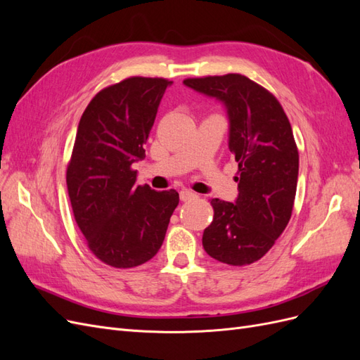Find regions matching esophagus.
I'll list each match as a JSON object with an SVG mask.
<instances>
[{
    "label": "esophagus",
    "instance_id": "esophagus-1",
    "mask_svg": "<svg viewBox=\"0 0 360 360\" xmlns=\"http://www.w3.org/2000/svg\"><path fill=\"white\" fill-rule=\"evenodd\" d=\"M195 198H197V193H193L192 191L184 189V191L180 192V200L181 201H191V200H195Z\"/></svg>",
    "mask_w": 360,
    "mask_h": 360
}]
</instances>
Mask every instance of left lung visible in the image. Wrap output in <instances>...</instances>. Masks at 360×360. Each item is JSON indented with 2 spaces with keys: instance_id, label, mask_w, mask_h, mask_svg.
<instances>
[{
  "instance_id": "obj_1",
  "label": "left lung",
  "mask_w": 360,
  "mask_h": 360,
  "mask_svg": "<svg viewBox=\"0 0 360 360\" xmlns=\"http://www.w3.org/2000/svg\"><path fill=\"white\" fill-rule=\"evenodd\" d=\"M189 89L224 103L230 120L228 147L238 163L234 202L213 198L214 216L202 234L207 254L230 266L263 258L291 217L299 151L276 97L238 73L188 78Z\"/></svg>"
}]
</instances>
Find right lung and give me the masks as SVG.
<instances>
[{
    "instance_id": "add662e5",
    "label": "right lung",
    "mask_w": 360,
    "mask_h": 360,
    "mask_svg": "<svg viewBox=\"0 0 360 360\" xmlns=\"http://www.w3.org/2000/svg\"><path fill=\"white\" fill-rule=\"evenodd\" d=\"M163 78L132 76L97 93L79 120L68 165L75 221L102 263L130 269L160 249L179 193L136 184L135 162L146 158L167 86Z\"/></svg>"
}]
</instances>
